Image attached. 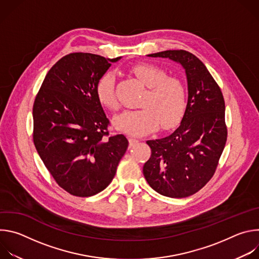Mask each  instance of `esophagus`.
I'll use <instances>...</instances> for the list:
<instances>
[{"mask_svg": "<svg viewBox=\"0 0 259 259\" xmlns=\"http://www.w3.org/2000/svg\"><path fill=\"white\" fill-rule=\"evenodd\" d=\"M137 142H139V139H137V138H133V137H130V138H129V144H130V146L134 145V144H135V143H137Z\"/></svg>", "mask_w": 259, "mask_h": 259, "instance_id": "obj_1", "label": "esophagus"}]
</instances>
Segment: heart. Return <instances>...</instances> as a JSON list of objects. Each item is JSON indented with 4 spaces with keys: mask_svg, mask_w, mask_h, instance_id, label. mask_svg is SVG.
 Listing matches in <instances>:
<instances>
[{
    "mask_svg": "<svg viewBox=\"0 0 259 259\" xmlns=\"http://www.w3.org/2000/svg\"><path fill=\"white\" fill-rule=\"evenodd\" d=\"M130 72L146 87L138 101L137 109L125 110L114 119L115 126L130 135H143L160 128L175 127L186 115L188 93L184 84L176 77L152 63H138ZM98 102L105 108L117 109L119 104L115 91V77L105 72L95 85Z\"/></svg>",
    "mask_w": 259,
    "mask_h": 259,
    "instance_id": "1",
    "label": "heart"
}]
</instances>
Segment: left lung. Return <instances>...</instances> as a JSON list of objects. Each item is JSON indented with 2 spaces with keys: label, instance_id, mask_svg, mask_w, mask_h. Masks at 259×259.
<instances>
[{
  "label": "left lung",
  "instance_id": "1",
  "mask_svg": "<svg viewBox=\"0 0 259 259\" xmlns=\"http://www.w3.org/2000/svg\"><path fill=\"white\" fill-rule=\"evenodd\" d=\"M170 58L186 69L189 100L180 126L170 135L147 140L152 154L143 165L147 183L159 194L186 198L212 178L228 138L223 92L204 63L186 50L150 54Z\"/></svg>",
  "mask_w": 259,
  "mask_h": 259
}]
</instances>
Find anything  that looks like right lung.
I'll return each mask as SVG.
<instances>
[{
  "instance_id": "right-lung-1",
  "label": "right lung",
  "mask_w": 259,
  "mask_h": 259,
  "mask_svg": "<svg viewBox=\"0 0 259 259\" xmlns=\"http://www.w3.org/2000/svg\"><path fill=\"white\" fill-rule=\"evenodd\" d=\"M120 57L69 53L48 71L33 106L32 140L58 186L76 197H90L113 180L128 140L110 134L95 95L98 79Z\"/></svg>"
}]
</instances>
